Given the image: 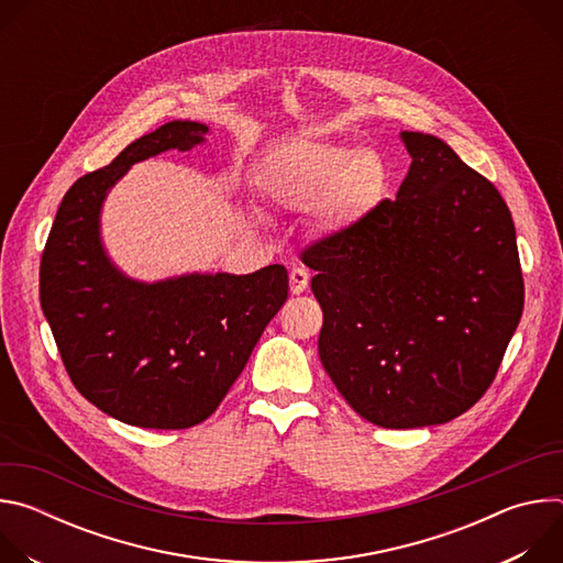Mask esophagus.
<instances>
[{
    "label": "esophagus",
    "instance_id": "34e87169",
    "mask_svg": "<svg viewBox=\"0 0 563 563\" xmlns=\"http://www.w3.org/2000/svg\"><path fill=\"white\" fill-rule=\"evenodd\" d=\"M309 285V274L302 269V267H294L289 272V287H291V294H302Z\"/></svg>",
    "mask_w": 563,
    "mask_h": 563
}]
</instances>
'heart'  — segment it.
<instances>
[{
	"instance_id": "obj_1",
	"label": "heart",
	"mask_w": 563,
	"mask_h": 563,
	"mask_svg": "<svg viewBox=\"0 0 563 563\" xmlns=\"http://www.w3.org/2000/svg\"><path fill=\"white\" fill-rule=\"evenodd\" d=\"M385 180L383 157L374 148H356L316 142L274 172L272 191L289 209H302L323 201V213L332 222H343L363 211L380 191Z\"/></svg>"
}]
</instances>
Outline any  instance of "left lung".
<instances>
[{"instance_id": "8db88e82", "label": "left lung", "mask_w": 563, "mask_h": 563, "mask_svg": "<svg viewBox=\"0 0 563 563\" xmlns=\"http://www.w3.org/2000/svg\"><path fill=\"white\" fill-rule=\"evenodd\" d=\"M396 200L302 252L323 307L318 356L365 421L408 430L470 410L497 376L523 311L515 222L497 187L437 135Z\"/></svg>"}]
</instances>
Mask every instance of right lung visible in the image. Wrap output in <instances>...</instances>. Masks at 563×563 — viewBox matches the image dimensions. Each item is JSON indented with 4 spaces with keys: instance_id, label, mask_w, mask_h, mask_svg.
Returning <instances> with one entry per match:
<instances>
[{
    "instance_id": "right-lung-1",
    "label": "right lung",
    "mask_w": 563,
    "mask_h": 563,
    "mask_svg": "<svg viewBox=\"0 0 563 563\" xmlns=\"http://www.w3.org/2000/svg\"><path fill=\"white\" fill-rule=\"evenodd\" d=\"M209 126L167 122L62 198L40 265V300L64 367L87 400L137 428L185 430L216 412L287 300L283 265L142 283L109 258L100 216L111 187L146 157L205 142Z\"/></svg>"
}]
</instances>
